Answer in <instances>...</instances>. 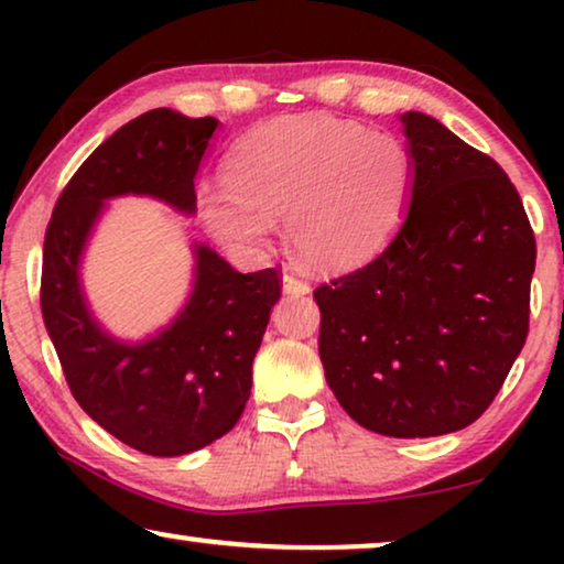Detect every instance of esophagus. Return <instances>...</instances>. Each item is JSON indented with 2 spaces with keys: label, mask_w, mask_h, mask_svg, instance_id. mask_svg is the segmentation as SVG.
<instances>
[{
  "label": "esophagus",
  "mask_w": 564,
  "mask_h": 564,
  "mask_svg": "<svg viewBox=\"0 0 564 564\" xmlns=\"http://www.w3.org/2000/svg\"><path fill=\"white\" fill-rule=\"evenodd\" d=\"M282 290L290 292V295H305V292L311 290V288H307V282L300 280V276L284 272L282 274Z\"/></svg>",
  "instance_id": "1"
}]
</instances>
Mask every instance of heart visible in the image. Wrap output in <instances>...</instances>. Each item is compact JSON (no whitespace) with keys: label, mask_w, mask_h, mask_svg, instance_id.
Returning <instances> with one entry per match:
<instances>
[{"label":"heart","mask_w":564,"mask_h":564,"mask_svg":"<svg viewBox=\"0 0 564 564\" xmlns=\"http://www.w3.org/2000/svg\"><path fill=\"white\" fill-rule=\"evenodd\" d=\"M228 187H203L205 228L241 257H264L284 218L307 267L341 272L372 257L403 220L413 159L395 135L336 118H280L253 128L226 161Z\"/></svg>","instance_id":"heart-1"}]
</instances>
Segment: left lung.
Returning a JSON list of instances; mask_svg holds the SVG:
<instances>
[{
	"mask_svg": "<svg viewBox=\"0 0 564 564\" xmlns=\"http://www.w3.org/2000/svg\"><path fill=\"white\" fill-rule=\"evenodd\" d=\"M413 189L392 241L313 292L326 380L359 426L395 438L469 426L529 334L536 241L488 153L423 112L403 118Z\"/></svg>",
	"mask_w": 564,
	"mask_h": 564,
	"instance_id": "left-lung-1",
	"label": "left lung"
}]
</instances>
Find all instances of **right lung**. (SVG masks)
I'll use <instances>...</instances> for the list:
<instances>
[{
    "instance_id": "right-lung-1",
    "label": "right lung",
    "mask_w": 564,
    "mask_h": 564,
    "mask_svg": "<svg viewBox=\"0 0 564 564\" xmlns=\"http://www.w3.org/2000/svg\"><path fill=\"white\" fill-rule=\"evenodd\" d=\"M215 128V118L166 107L138 115L76 169L45 230L41 311L68 390L89 419L153 457L203 449L241 419L253 357L282 295L280 272L241 274L195 243L184 311L149 341L120 344L89 315L79 259L105 199L149 195L195 213V174Z\"/></svg>"
}]
</instances>
